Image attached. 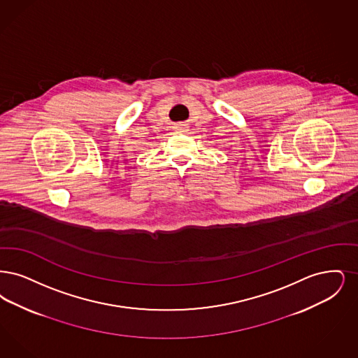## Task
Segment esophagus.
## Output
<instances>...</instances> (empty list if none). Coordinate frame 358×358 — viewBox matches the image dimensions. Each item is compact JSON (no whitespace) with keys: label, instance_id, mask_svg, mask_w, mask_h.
<instances>
[{"label":"esophagus","instance_id":"obj_1","mask_svg":"<svg viewBox=\"0 0 358 358\" xmlns=\"http://www.w3.org/2000/svg\"><path fill=\"white\" fill-rule=\"evenodd\" d=\"M175 129H176L178 134H186L188 131V127L186 124H178L175 127Z\"/></svg>","mask_w":358,"mask_h":358}]
</instances>
